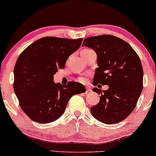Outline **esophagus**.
<instances>
[{
    "label": "esophagus",
    "mask_w": 156,
    "mask_h": 156,
    "mask_svg": "<svg viewBox=\"0 0 156 156\" xmlns=\"http://www.w3.org/2000/svg\"><path fill=\"white\" fill-rule=\"evenodd\" d=\"M91 91V88H90V87H86V93H88V92H90Z\"/></svg>",
    "instance_id": "esophagus-1"
}]
</instances>
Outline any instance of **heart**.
<instances>
[{
    "mask_svg": "<svg viewBox=\"0 0 156 156\" xmlns=\"http://www.w3.org/2000/svg\"><path fill=\"white\" fill-rule=\"evenodd\" d=\"M91 49H89V48H85V49L83 50V51H82V53H87V52H90L91 51ZM86 80L87 79L85 77H84V76H81V77L79 78V81L82 82V83H85V82H86Z\"/></svg>",
    "mask_w": 156,
    "mask_h": 156,
    "instance_id": "obj_1",
    "label": "heart"
}]
</instances>
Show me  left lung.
Instances as JSON below:
<instances>
[{
	"label": "left lung",
	"mask_w": 156,
	"mask_h": 156,
	"mask_svg": "<svg viewBox=\"0 0 156 156\" xmlns=\"http://www.w3.org/2000/svg\"><path fill=\"white\" fill-rule=\"evenodd\" d=\"M84 45L97 55L99 67L95 71L93 85L109 87L102 91L93 88L101 97L97 105L90 108L91 114L108 125L119 123L132 113L142 91L141 59L127 42L111 34L89 37L84 40Z\"/></svg>",
	"instance_id": "1"
}]
</instances>
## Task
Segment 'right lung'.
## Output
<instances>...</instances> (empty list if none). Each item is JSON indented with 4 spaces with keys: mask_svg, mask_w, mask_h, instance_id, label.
Instances as JSON below:
<instances>
[{
    "mask_svg": "<svg viewBox=\"0 0 156 156\" xmlns=\"http://www.w3.org/2000/svg\"><path fill=\"white\" fill-rule=\"evenodd\" d=\"M82 42L83 38L45 37L18 57L14 69V90L23 111L31 120L42 124L54 122L63 114L72 96L85 92L81 83L55 84L53 76L64 69L66 60Z\"/></svg>",
    "mask_w": 156,
    "mask_h": 156,
    "instance_id": "right-lung-1",
    "label": "right lung"
}]
</instances>
